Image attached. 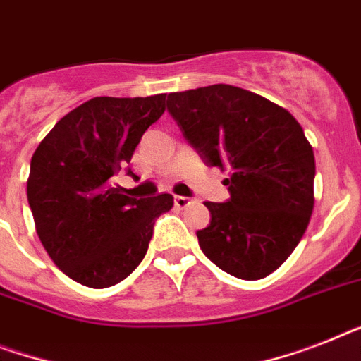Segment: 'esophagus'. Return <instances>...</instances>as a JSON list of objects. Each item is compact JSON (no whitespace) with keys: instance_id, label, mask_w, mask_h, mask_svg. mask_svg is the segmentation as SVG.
<instances>
[{"instance_id":"34e87169","label":"esophagus","mask_w":361,"mask_h":361,"mask_svg":"<svg viewBox=\"0 0 361 361\" xmlns=\"http://www.w3.org/2000/svg\"><path fill=\"white\" fill-rule=\"evenodd\" d=\"M190 204V199L183 197V195H175V207L177 208H186Z\"/></svg>"}]
</instances>
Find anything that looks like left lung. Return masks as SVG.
<instances>
[{"label":"left lung","instance_id":"1","mask_svg":"<svg viewBox=\"0 0 361 361\" xmlns=\"http://www.w3.org/2000/svg\"><path fill=\"white\" fill-rule=\"evenodd\" d=\"M168 112L207 166L231 177L227 202H204L210 225L201 251L243 281L271 275L288 260L314 210V149L293 116L231 85L166 95Z\"/></svg>","mask_w":361,"mask_h":361}]
</instances>
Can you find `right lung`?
I'll use <instances>...</instances> for the list:
<instances>
[{
	"mask_svg": "<svg viewBox=\"0 0 361 361\" xmlns=\"http://www.w3.org/2000/svg\"><path fill=\"white\" fill-rule=\"evenodd\" d=\"M164 110L166 94L94 97L56 121L32 154L27 199L37 234L71 281L101 290L127 279L144 260L154 219L173 207L169 193L133 199L112 186Z\"/></svg>",
	"mask_w": 361,
	"mask_h": 361,
	"instance_id": "right-lung-1",
	"label": "right lung"
}]
</instances>
